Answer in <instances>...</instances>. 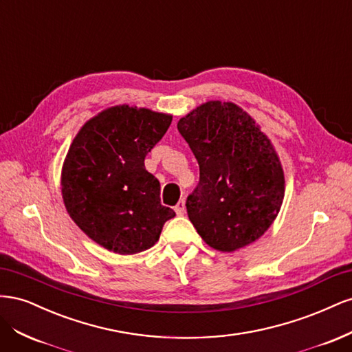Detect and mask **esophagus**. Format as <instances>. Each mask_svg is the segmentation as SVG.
<instances>
[{"label":"esophagus","mask_w":352,"mask_h":352,"mask_svg":"<svg viewBox=\"0 0 352 352\" xmlns=\"http://www.w3.org/2000/svg\"><path fill=\"white\" fill-rule=\"evenodd\" d=\"M175 211H176V214H177V216H184V214H185L186 207H185V201H184V199L177 202L176 207H175Z\"/></svg>","instance_id":"obj_1"}]
</instances>
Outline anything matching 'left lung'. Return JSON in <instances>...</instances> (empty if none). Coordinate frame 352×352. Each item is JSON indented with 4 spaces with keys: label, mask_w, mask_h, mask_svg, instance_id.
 Returning a JSON list of instances; mask_svg holds the SVG:
<instances>
[{
    "label": "left lung",
    "mask_w": 352,
    "mask_h": 352,
    "mask_svg": "<svg viewBox=\"0 0 352 352\" xmlns=\"http://www.w3.org/2000/svg\"><path fill=\"white\" fill-rule=\"evenodd\" d=\"M199 166L188 217L211 248L232 252L264 235L280 210L285 177L269 138L233 102L208 101L177 123Z\"/></svg>",
    "instance_id": "left-lung-1"
}]
</instances>
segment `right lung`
<instances>
[{
    "mask_svg": "<svg viewBox=\"0 0 352 352\" xmlns=\"http://www.w3.org/2000/svg\"><path fill=\"white\" fill-rule=\"evenodd\" d=\"M172 116L129 105L104 110L74 138L61 173L67 212L87 235L116 254L151 248L176 212L162 206L160 182L144 160Z\"/></svg>",
    "mask_w": 352,
    "mask_h": 352,
    "instance_id": "1",
    "label": "right lung"
}]
</instances>
